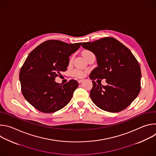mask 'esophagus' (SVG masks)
Here are the masks:
<instances>
[{
	"instance_id": "1",
	"label": "esophagus",
	"mask_w": 156,
	"mask_h": 156,
	"mask_svg": "<svg viewBox=\"0 0 156 156\" xmlns=\"http://www.w3.org/2000/svg\"><path fill=\"white\" fill-rule=\"evenodd\" d=\"M83 80H79L78 81V83H82L83 82Z\"/></svg>"
}]
</instances>
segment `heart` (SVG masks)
<instances>
[{
  "instance_id": "1",
  "label": "heart",
  "mask_w": 156,
  "mask_h": 156,
  "mask_svg": "<svg viewBox=\"0 0 156 156\" xmlns=\"http://www.w3.org/2000/svg\"><path fill=\"white\" fill-rule=\"evenodd\" d=\"M88 52H90V51H84L83 52V54H87ZM73 75L76 78H83L84 75H85V73L84 72H83V70H78V69H76V70H74L73 71Z\"/></svg>"
}]
</instances>
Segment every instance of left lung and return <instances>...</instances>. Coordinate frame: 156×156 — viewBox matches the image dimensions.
<instances>
[{"label": "left lung", "mask_w": 156, "mask_h": 156, "mask_svg": "<svg viewBox=\"0 0 156 156\" xmlns=\"http://www.w3.org/2000/svg\"><path fill=\"white\" fill-rule=\"evenodd\" d=\"M83 48L93 52L98 66L90 75L93 80L92 101L109 112H119L134 101L141 90V68L130 50L116 39L105 37L83 42ZM96 79H105L106 86L97 85Z\"/></svg>", "instance_id": "1"}]
</instances>
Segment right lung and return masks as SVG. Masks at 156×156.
I'll list each match as a JSON object with an SVG mask.
<instances>
[{
    "label": "right lung",
    "instance_id": "1",
    "mask_svg": "<svg viewBox=\"0 0 156 156\" xmlns=\"http://www.w3.org/2000/svg\"><path fill=\"white\" fill-rule=\"evenodd\" d=\"M81 44L46 41L30 53L21 66L19 78L22 94L40 112H55L71 101L78 86V81L71 80L62 84L55 80L67 70L69 57Z\"/></svg>",
    "mask_w": 156,
    "mask_h": 156
}]
</instances>
